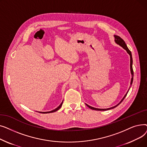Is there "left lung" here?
Returning <instances> with one entry per match:
<instances>
[{"instance_id": "1", "label": "left lung", "mask_w": 147, "mask_h": 147, "mask_svg": "<svg viewBox=\"0 0 147 147\" xmlns=\"http://www.w3.org/2000/svg\"><path fill=\"white\" fill-rule=\"evenodd\" d=\"M114 37H115V42H116L117 44H119L120 46H121V47H123V48H124L126 51L130 55V71H131V74H132V79H131V83H130V84H132V82H133V80H134V70H133V68H132V63H133V60H132V53H131L130 51L128 49V48L127 47V45L125 43V41L123 40L122 38L120 37V36H114ZM128 93V91L126 93V94L125 95V96L123 97V98L121 100V101L120 102V103H119L117 105H116L114 107H113L111 108H110V109H96V108H94V107H92L86 104V105L89 108V109H92V110H98V111H105V110H110V109H114V108L116 107L117 106H118L123 101V99H124L125 98V97L126 96L127 94Z\"/></svg>"}]
</instances>
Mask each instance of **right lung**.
<instances>
[{
    "label": "right lung",
    "instance_id": "add662e5",
    "mask_svg": "<svg viewBox=\"0 0 147 147\" xmlns=\"http://www.w3.org/2000/svg\"><path fill=\"white\" fill-rule=\"evenodd\" d=\"M63 101L61 102V104L57 108V109H55V110H52V111H48V112H40V113H43V114H45V113H53V112H55V111H57V110H58L60 108H61V105H62V104H63Z\"/></svg>",
    "mask_w": 147,
    "mask_h": 147
}]
</instances>
